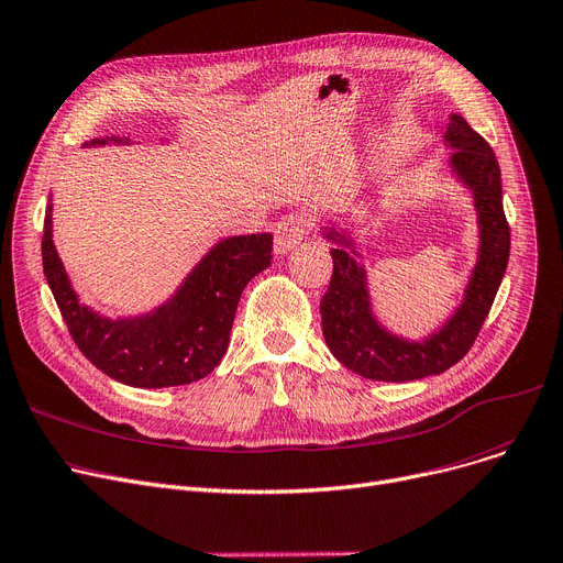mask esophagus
<instances>
[{
    "instance_id": "34e87169",
    "label": "esophagus",
    "mask_w": 563,
    "mask_h": 563,
    "mask_svg": "<svg viewBox=\"0 0 563 563\" xmlns=\"http://www.w3.org/2000/svg\"><path fill=\"white\" fill-rule=\"evenodd\" d=\"M311 229V220L305 213H288L275 224V252L284 254L300 245Z\"/></svg>"
}]
</instances>
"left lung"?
<instances>
[{"instance_id": "left-lung-1", "label": "left lung", "mask_w": 563, "mask_h": 563, "mask_svg": "<svg viewBox=\"0 0 563 563\" xmlns=\"http://www.w3.org/2000/svg\"><path fill=\"white\" fill-rule=\"evenodd\" d=\"M443 139L454 150L450 156L452 173L473 190L479 218V256L464 302L439 332L422 341H407L384 329L373 316L366 271L354 258V241L334 227L324 229V236L341 247L332 250L334 273L320 300L322 334L343 366L366 379L411 382L452 368L473 347L507 271L511 236L503 209L498 158L456 113L450 115Z\"/></svg>"}]
</instances>
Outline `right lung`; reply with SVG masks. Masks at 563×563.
I'll return each instance as SVG.
<instances>
[{"label": "right lung", "instance_id": "1", "mask_svg": "<svg viewBox=\"0 0 563 563\" xmlns=\"http://www.w3.org/2000/svg\"><path fill=\"white\" fill-rule=\"evenodd\" d=\"M129 145V139H92L88 145ZM273 234L231 236L197 263L168 302L139 318L111 320L79 297L52 241V200L43 229V271L60 316L84 356L104 375L136 388L184 386L207 377L222 361L241 292L266 271Z\"/></svg>", "mask_w": 563, "mask_h": 563}]
</instances>
